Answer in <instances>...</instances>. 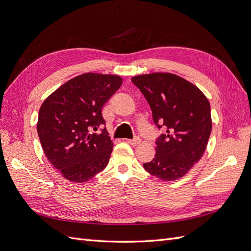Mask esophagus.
I'll return each instance as SVG.
<instances>
[{"instance_id": "34e87169", "label": "esophagus", "mask_w": 251, "mask_h": 251, "mask_svg": "<svg viewBox=\"0 0 251 251\" xmlns=\"http://www.w3.org/2000/svg\"><path fill=\"white\" fill-rule=\"evenodd\" d=\"M128 144H131V146H138L139 143H141V139L139 137H136L134 139H126V140Z\"/></svg>"}]
</instances>
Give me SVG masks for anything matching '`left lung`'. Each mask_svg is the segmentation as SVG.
<instances>
[{
	"mask_svg": "<svg viewBox=\"0 0 251 251\" xmlns=\"http://www.w3.org/2000/svg\"><path fill=\"white\" fill-rule=\"evenodd\" d=\"M146 97L153 120L168 127L156 141V155L143 163L148 173L163 181L182 178L200 161L212 127L207 97L194 83L169 72L132 77Z\"/></svg>",
	"mask_w": 251,
	"mask_h": 251,
	"instance_id": "8db88e82",
	"label": "left lung"
}]
</instances>
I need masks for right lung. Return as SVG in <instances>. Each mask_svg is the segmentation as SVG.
<instances>
[{
	"instance_id": "right-lung-1",
	"label": "right lung",
	"mask_w": 251,
	"mask_h": 251,
	"mask_svg": "<svg viewBox=\"0 0 251 251\" xmlns=\"http://www.w3.org/2000/svg\"><path fill=\"white\" fill-rule=\"evenodd\" d=\"M123 83L113 74L83 73L66 81L42 103L37 134L45 155L62 176L82 183L107 166L113 141L107 128L92 134L105 121L104 103Z\"/></svg>"
}]
</instances>
